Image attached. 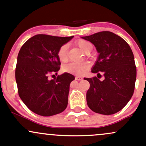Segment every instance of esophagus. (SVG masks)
I'll list each match as a JSON object with an SVG mask.
<instances>
[{"instance_id": "1", "label": "esophagus", "mask_w": 146, "mask_h": 146, "mask_svg": "<svg viewBox=\"0 0 146 146\" xmlns=\"http://www.w3.org/2000/svg\"><path fill=\"white\" fill-rule=\"evenodd\" d=\"M76 79L77 80H82V77H80V76H76Z\"/></svg>"}]
</instances>
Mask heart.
<instances>
[{
    "mask_svg": "<svg viewBox=\"0 0 146 146\" xmlns=\"http://www.w3.org/2000/svg\"><path fill=\"white\" fill-rule=\"evenodd\" d=\"M76 44L78 46L80 50H82L85 54H88L92 50V44L89 42L84 39H80L76 42ZM68 44H64L61 46L57 52V56L58 60L61 63H66L68 61ZM90 68V64L88 61L76 64V63H70L64 65L63 66V71L65 73H70L73 74L81 76L85 74Z\"/></svg>",
    "mask_w": 146,
    "mask_h": 146,
    "instance_id": "obj_1",
    "label": "heart"
}]
</instances>
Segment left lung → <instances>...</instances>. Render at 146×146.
Segmentation results:
<instances>
[{
    "instance_id": "1",
    "label": "left lung",
    "mask_w": 146,
    "mask_h": 146,
    "mask_svg": "<svg viewBox=\"0 0 146 146\" xmlns=\"http://www.w3.org/2000/svg\"><path fill=\"white\" fill-rule=\"evenodd\" d=\"M82 38L93 44L99 53L92 73H102L104 77L103 80L96 76L84 78L90 82L87 104L98 114H115L126 105L134 92L136 67L131 48L121 36L108 31Z\"/></svg>"
}]
</instances>
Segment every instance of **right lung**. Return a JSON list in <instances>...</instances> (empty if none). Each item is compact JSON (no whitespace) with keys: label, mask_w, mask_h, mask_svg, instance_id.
Here are the masks:
<instances>
[{"label":"right lung","mask_w":146,"mask_h":146,"mask_svg":"<svg viewBox=\"0 0 146 146\" xmlns=\"http://www.w3.org/2000/svg\"><path fill=\"white\" fill-rule=\"evenodd\" d=\"M73 37L36 35L19 51L15 68L19 96L35 114L49 117L67 107L69 87L75 77L64 73L52 80L48 78L57 74L61 65L57 52Z\"/></svg>","instance_id":"right-lung-1"}]
</instances>
